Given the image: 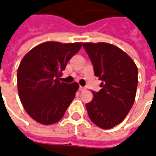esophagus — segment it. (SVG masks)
Returning <instances> with one entry per match:
<instances>
[{
	"mask_svg": "<svg viewBox=\"0 0 156 156\" xmlns=\"http://www.w3.org/2000/svg\"><path fill=\"white\" fill-rule=\"evenodd\" d=\"M86 90V88H85V87H79V90H80V91H83V90Z\"/></svg>",
	"mask_w": 156,
	"mask_h": 156,
	"instance_id": "34e87169",
	"label": "esophagus"
}]
</instances>
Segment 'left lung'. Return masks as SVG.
Listing matches in <instances>:
<instances>
[{
  "label": "left lung",
  "mask_w": 156,
  "mask_h": 156,
  "mask_svg": "<svg viewBox=\"0 0 156 156\" xmlns=\"http://www.w3.org/2000/svg\"><path fill=\"white\" fill-rule=\"evenodd\" d=\"M95 76L101 89L92 91L93 99L86 104L89 118L103 129L123 121L133 106L138 86V68L125 52L108 43H84Z\"/></svg>",
  "instance_id": "obj_1"
}]
</instances>
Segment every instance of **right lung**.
I'll return each mask as SVG.
<instances>
[{
  "mask_svg": "<svg viewBox=\"0 0 156 156\" xmlns=\"http://www.w3.org/2000/svg\"><path fill=\"white\" fill-rule=\"evenodd\" d=\"M82 43L62 44L44 42L32 48L17 69V90L27 113L44 125L62 119L79 88L76 82L58 80L70 58L80 50Z\"/></svg>",
  "mask_w": 156,
  "mask_h": 156,
  "instance_id": "1",
  "label": "right lung"
}]
</instances>
